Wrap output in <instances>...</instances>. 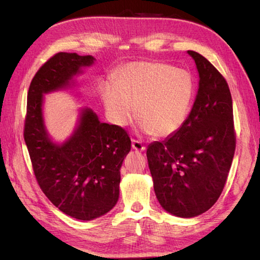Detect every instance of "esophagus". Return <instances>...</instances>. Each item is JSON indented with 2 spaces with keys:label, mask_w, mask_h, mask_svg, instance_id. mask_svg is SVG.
I'll return each mask as SVG.
<instances>
[{
  "label": "esophagus",
  "mask_w": 260,
  "mask_h": 260,
  "mask_svg": "<svg viewBox=\"0 0 260 260\" xmlns=\"http://www.w3.org/2000/svg\"><path fill=\"white\" fill-rule=\"evenodd\" d=\"M132 148H133L135 151H140V152L146 150V147L143 146L142 142H140L138 140H132Z\"/></svg>",
  "instance_id": "34e87169"
}]
</instances>
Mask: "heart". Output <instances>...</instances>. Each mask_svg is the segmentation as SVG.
<instances>
[{
  "instance_id": "obj_1",
  "label": "heart",
  "mask_w": 260,
  "mask_h": 260,
  "mask_svg": "<svg viewBox=\"0 0 260 260\" xmlns=\"http://www.w3.org/2000/svg\"><path fill=\"white\" fill-rule=\"evenodd\" d=\"M193 81L190 73L169 64L133 61L120 70L116 82L103 86L105 111L114 125L133 119L153 138H167L181 128L190 110Z\"/></svg>"
}]
</instances>
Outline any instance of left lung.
Wrapping results in <instances>:
<instances>
[{"label": "left lung", "mask_w": 260, "mask_h": 260, "mask_svg": "<svg viewBox=\"0 0 260 260\" xmlns=\"http://www.w3.org/2000/svg\"><path fill=\"white\" fill-rule=\"evenodd\" d=\"M195 102L181 128L147 149L153 190L161 208L180 218L208 211L225 187L235 152L233 102L225 79L199 52Z\"/></svg>", "instance_id": "8db88e82"}]
</instances>
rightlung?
I'll return each instance as SVG.
<instances>
[{"label":"right lung","mask_w":260,"mask_h":260,"mask_svg":"<svg viewBox=\"0 0 260 260\" xmlns=\"http://www.w3.org/2000/svg\"><path fill=\"white\" fill-rule=\"evenodd\" d=\"M93 56L58 52L30 82L24 139L39 186L56 208L78 220L108 213L119 199L120 169L131 151V140L117 125L100 121L93 109H79L72 134L56 142L47 129L45 95L70 90L76 77L95 63Z\"/></svg>","instance_id":"right-lung-1"}]
</instances>
